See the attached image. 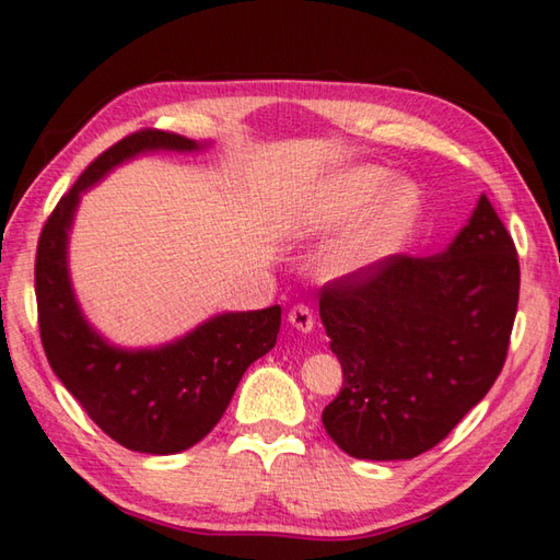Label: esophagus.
Segmentation results:
<instances>
[{
  "label": "esophagus",
  "instance_id": "34e87169",
  "mask_svg": "<svg viewBox=\"0 0 560 560\" xmlns=\"http://www.w3.org/2000/svg\"><path fill=\"white\" fill-rule=\"evenodd\" d=\"M289 323L295 327V330L311 332L313 325H315V315L305 303H295L293 308L289 311Z\"/></svg>",
  "mask_w": 560,
  "mask_h": 560
}]
</instances>
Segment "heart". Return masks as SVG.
I'll return each mask as SVG.
<instances>
[{"label": "heart", "mask_w": 560, "mask_h": 560, "mask_svg": "<svg viewBox=\"0 0 560 560\" xmlns=\"http://www.w3.org/2000/svg\"><path fill=\"white\" fill-rule=\"evenodd\" d=\"M388 172L378 167H364L347 174L342 182L335 184V189L325 196L323 203L299 223L295 235H320L342 225L354 213H359L374 196L386 186ZM420 211V194L408 182L393 184L383 194V199L369 218L361 223L332 255L335 269H352L364 261L386 255L408 235L415 218Z\"/></svg>", "instance_id": "heart-1"}]
</instances>
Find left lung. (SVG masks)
Segmentation results:
<instances>
[{
	"label": "left lung",
	"instance_id": "obj_1",
	"mask_svg": "<svg viewBox=\"0 0 560 560\" xmlns=\"http://www.w3.org/2000/svg\"><path fill=\"white\" fill-rule=\"evenodd\" d=\"M517 301V247L486 194L440 255L327 281L320 317L345 376L323 410L332 442L371 462L430 452L500 376Z\"/></svg>",
	"mask_w": 560,
	"mask_h": 560
}]
</instances>
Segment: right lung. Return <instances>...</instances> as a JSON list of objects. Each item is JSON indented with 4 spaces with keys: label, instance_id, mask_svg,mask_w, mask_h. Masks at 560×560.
Listing matches in <instances>:
<instances>
[{
    "label": "right lung",
    "instance_id": "right-lung-1",
    "mask_svg": "<svg viewBox=\"0 0 560 560\" xmlns=\"http://www.w3.org/2000/svg\"><path fill=\"white\" fill-rule=\"evenodd\" d=\"M199 150L170 130L142 128L104 150L52 208L36 249V303L48 364L98 430L140 454H177L223 418L252 361L277 345L281 308L225 313L160 349H118L80 313L68 277V230L80 194L145 150Z\"/></svg>",
    "mask_w": 560,
    "mask_h": 560
}]
</instances>
